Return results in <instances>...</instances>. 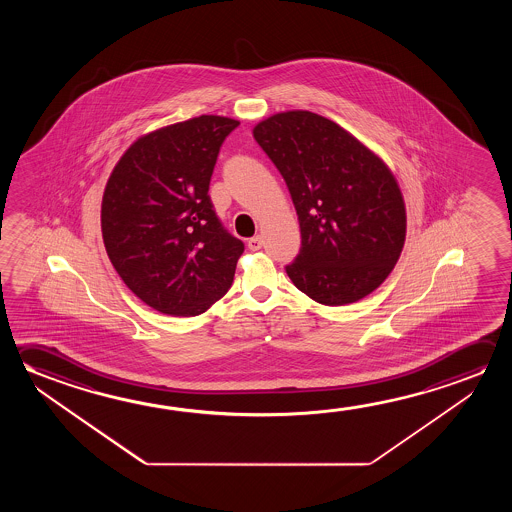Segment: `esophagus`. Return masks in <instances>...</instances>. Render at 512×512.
<instances>
[{
	"instance_id": "34e87169",
	"label": "esophagus",
	"mask_w": 512,
	"mask_h": 512,
	"mask_svg": "<svg viewBox=\"0 0 512 512\" xmlns=\"http://www.w3.org/2000/svg\"><path fill=\"white\" fill-rule=\"evenodd\" d=\"M262 244H264V241H262V237H260V235H255L252 239H248V248H250L252 252L260 250V248H262Z\"/></svg>"
}]
</instances>
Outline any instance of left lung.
<instances>
[{"mask_svg": "<svg viewBox=\"0 0 512 512\" xmlns=\"http://www.w3.org/2000/svg\"><path fill=\"white\" fill-rule=\"evenodd\" d=\"M253 137L284 176L302 246L285 266L323 305L359 302L400 259L407 216L386 162L344 128L309 110L260 121Z\"/></svg>", "mask_w": 512, "mask_h": 512, "instance_id": "obj_1", "label": "left lung"}]
</instances>
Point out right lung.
<instances>
[{
  "mask_svg": "<svg viewBox=\"0 0 512 512\" xmlns=\"http://www.w3.org/2000/svg\"><path fill=\"white\" fill-rule=\"evenodd\" d=\"M239 121L200 116L143 135L119 159L101 202V234L132 293L169 316H198L227 294L243 241L210 202L219 148Z\"/></svg>",
  "mask_w": 512,
  "mask_h": 512,
  "instance_id": "obj_1",
  "label": "right lung"
}]
</instances>
